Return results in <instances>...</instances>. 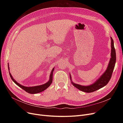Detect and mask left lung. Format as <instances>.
<instances>
[{"label":"left lung","instance_id":"left-lung-1","mask_svg":"<svg viewBox=\"0 0 123 123\" xmlns=\"http://www.w3.org/2000/svg\"><path fill=\"white\" fill-rule=\"evenodd\" d=\"M111 37V58L110 59L108 67L105 71L103 73V74L94 83L88 86L81 85L78 84L74 83L72 81L71 76L70 74V78L71 81V83L73 85L77 88L78 89L80 90V91L86 93H91L97 90H99L106 86L110 80L111 79V76L113 72V70L115 66L116 60V51L114 47V41L112 38Z\"/></svg>","mask_w":123,"mask_h":123}]
</instances>
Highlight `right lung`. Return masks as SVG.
<instances>
[{"label":"right lung","instance_id":"right-lung-1","mask_svg":"<svg viewBox=\"0 0 123 123\" xmlns=\"http://www.w3.org/2000/svg\"><path fill=\"white\" fill-rule=\"evenodd\" d=\"M8 70H9V72L10 69H9V64H8ZM54 70V68H53V69L52 70L51 73L50 74L49 80L47 83L44 84H43V85L36 86H32V87H26V86H24L20 84L17 82V81H16V80H15V79L13 78V77H12V76L11 75V74L10 72H9V75H10V76L11 77V79L12 80V81H13L18 86H19L21 89L25 90V91L26 92L30 93V94H37L38 93L44 91V90H46L47 88H48L50 86L52 82V80H53V73Z\"/></svg>","mask_w":123,"mask_h":123}]
</instances>
